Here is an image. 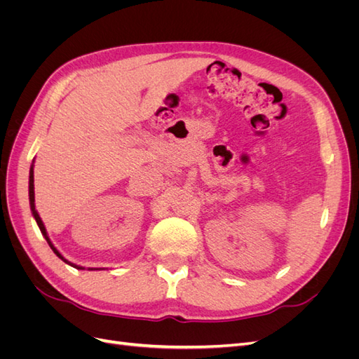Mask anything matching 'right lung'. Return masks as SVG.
Here are the masks:
<instances>
[{
	"instance_id": "obj_1",
	"label": "right lung",
	"mask_w": 359,
	"mask_h": 359,
	"mask_svg": "<svg viewBox=\"0 0 359 359\" xmlns=\"http://www.w3.org/2000/svg\"><path fill=\"white\" fill-rule=\"evenodd\" d=\"M29 206H31L32 215H34V219H36V222H37V224H39V227H40V231H41L43 236L46 238V241H48L49 247L53 250V253H55V255H57V256H58L61 260H64V262H66V264H69V265H72V266H74V268H78V269H85V268H82V266H79V265L70 264L67 259H64V257L61 256V253H60L58 250H57L55 247H53V244L50 243L49 236H48V233H46V229H45V224H43V222H41V219H40L39 212L36 211V205H34V170H32V165H31V169H29ZM88 269H93V268H88Z\"/></svg>"
}]
</instances>
